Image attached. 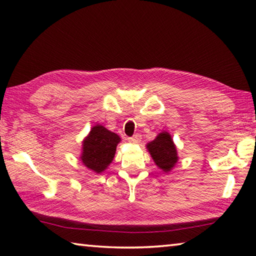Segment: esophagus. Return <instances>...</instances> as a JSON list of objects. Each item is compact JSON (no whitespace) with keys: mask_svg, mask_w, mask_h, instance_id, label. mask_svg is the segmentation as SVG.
<instances>
[{"mask_svg":"<svg viewBox=\"0 0 256 256\" xmlns=\"http://www.w3.org/2000/svg\"><path fill=\"white\" fill-rule=\"evenodd\" d=\"M140 134H134L133 136H131V138H128V142H131V143H140Z\"/></svg>","mask_w":256,"mask_h":256,"instance_id":"1","label":"esophagus"}]
</instances>
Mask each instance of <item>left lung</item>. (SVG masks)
<instances>
[{
    "label": "left lung",
    "mask_w": 256,
    "mask_h": 256,
    "mask_svg": "<svg viewBox=\"0 0 256 256\" xmlns=\"http://www.w3.org/2000/svg\"><path fill=\"white\" fill-rule=\"evenodd\" d=\"M148 148L155 164L164 172H170L177 162L176 146L167 132L160 133L153 142L148 143Z\"/></svg>",
    "instance_id": "left-lung-1"
}]
</instances>
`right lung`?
I'll list each match as a JSON object with an SVG mask.
<instances>
[{
    "label": "right lung",
    "mask_w": 256,
    "mask_h": 256,
    "mask_svg": "<svg viewBox=\"0 0 256 256\" xmlns=\"http://www.w3.org/2000/svg\"><path fill=\"white\" fill-rule=\"evenodd\" d=\"M120 140L116 133L110 132L102 125H96L84 140L81 160L94 172H103L113 160Z\"/></svg>",
    "instance_id": "right-lung-1"
}]
</instances>
